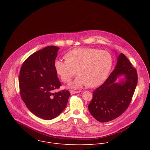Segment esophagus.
Wrapping results in <instances>:
<instances>
[{
  "label": "esophagus",
  "instance_id": "34e87169",
  "mask_svg": "<svg viewBox=\"0 0 150 150\" xmlns=\"http://www.w3.org/2000/svg\"><path fill=\"white\" fill-rule=\"evenodd\" d=\"M70 93L72 95V94H74V93H79L80 92V91H73V90H70Z\"/></svg>",
  "mask_w": 150,
  "mask_h": 150
}]
</instances>
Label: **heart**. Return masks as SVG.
Here are the masks:
<instances>
[{"label":"heart","instance_id":"obj_1","mask_svg":"<svg viewBox=\"0 0 150 150\" xmlns=\"http://www.w3.org/2000/svg\"><path fill=\"white\" fill-rule=\"evenodd\" d=\"M65 59H56L54 68L64 83L70 81L77 69L78 76L69 85L74 89L101 84L106 80L112 64L108 52L94 48H74L66 54Z\"/></svg>","mask_w":150,"mask_h":150}]
</instances>
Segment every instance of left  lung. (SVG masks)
I'll return each mask as SVG.
<instances>
[{
	"instance_id": "1",
	"label": "left lung",
	"mask_w": 150,
	"mask_h": 150,
	"mask_svg": "<svg viewBox=\"0 0 150 150\" xmlns=\"http://www.w3.org/2000/svg\"><path fill=\"white\" fill-rule=\"evenodd\" d=\"M115 69L105 82L93 92L88 105L91 114L100 122H107L120 116L128 107L137 83V73L122 53L117 58ZM124 75L125 80L115 83L117 77Z\"/></svg>"
}]
</instances>
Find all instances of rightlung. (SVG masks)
Here are the masks:
<instances>
[{
    "instance_id": "obj_1",
    "label": "right lung",
    "mask_w": 150,
    "mask_h": 150,
    "mask_svg": "<svg viewBox=\"0 0 150 150\" xmlns=\"http://www.w3.org/2000/svg\"><path fill=\"white\" fill-rule=\"evenodd\" d=\"M59 49L51 45L35 52L24 61L20 72L22 100L33 114L45 120L58 116L70 95L67 90L54 92L61 86L54 68Z\"/></svg>"
}]
</instances>
